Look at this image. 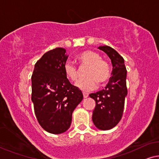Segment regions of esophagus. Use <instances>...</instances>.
I'll return each mask as SVG.
<instances>
[{
	"mask_svg": "<svg viewBox=\"0 0 159 159\" xmlns=\"http://www.w3.org/2000/svg\"><path fill=\"white\" fill-rule=\"evenodd\" d=\"M83 95H84V97L85 98L89 96V93H83Z\"/></svg>",
	"mask_w": 159,
	"mask_h": 159,
	"instance_id": "1",
	"label": "esophagus"
}]
</instances>
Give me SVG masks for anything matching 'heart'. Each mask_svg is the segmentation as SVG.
Masks as SVG:
<instances>
[{
    "mask_svg": "<svg viewBox=\"0 0 159 159\" xmlns=\"http://www.w3.org/2000/svg\"><path fill=\"white\" fill-rule=\"evenodd\" d=\"M79 67L87 66L84 71L85 78L78 80L75 86L84 92L95 89L98 84L102 85L109 80L111 75V67L106 60L101 59L98 52L87 50L76 56ZM64 70L66 77L70 80H76L79 75V70L70 61L64 65Z\"/></svg>",
    "mask_w": 159,
    "mask_h": 159,
    "instance_id": "b5f03b06",
    "label": "heart"
}]
</instances>
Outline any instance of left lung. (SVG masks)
Returning <instances> with one entry per match:
<instances>
[{
	"mask_svg": "<svg viewBox=\"0 0 159 159\" xmlns=\"http://www.w3.org/2000/svg\"><path fill=\"white\" fill-rule=\"evenodd\" d=\"M98 49L106 53L111 59L112 76L105 89L89 95L95 101L93 122L98 129L108 130L115 127L122 119L125 97L127 94V69L123 57L109 46Z\"/></svg>",
	"mask_w": 159,
	"mask_h": 159,
	"instance_id": "obj_1",
	"label": "left lung"
}]
</instances>
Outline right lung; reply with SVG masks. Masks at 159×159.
Wrapping results in <instances>:
<instances>
[{
  "label": "right lung",
  "instance_id": "add662e5",
  "mask_svg": "<svg viewBox=\"0 0 159 159\" xmlns=\"http://www.w3.org/2000/svg\"><path fill=\"white\" fill-rule=\"evenodd\" d=\"M66 49L47 52L36 62L32 75V101L39 124L47 132L58 134L70 127L72 113L83 100L79 88L68 80L64 65Z\"/></svg>",
  "mask_w": 159,
  "mask_h": 159
}]
</instances>
